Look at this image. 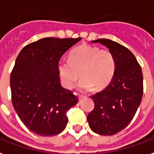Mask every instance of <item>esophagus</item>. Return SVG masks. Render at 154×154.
<instances>
[{
    "instance_id": "1",
    "label": "esophagus",
    "mask_w": 154,
    "mask_h": 154,
    "mask_svg": "<svg viewBox=\"0 0 154 154\" xmlns=\"http://www.w3.org/2000/svg\"><path fill=\"white\" fill-rule=\"evenodd\" d=\"M75 94L78 96V98H79L80 100H81V99H82V98H85V95H82V94H78V93H75Z\"/></svg>"
}]
</instances>
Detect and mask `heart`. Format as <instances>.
Returning <instances> with one entry per match:
<instances>
[{"label": "heart", "mask_w": 154, "mask_h": 154, "mask_svg": "<svg viewBox=\"0 0 154 154\" xmlns=\"http://www.w3.org/2000/svg\"><path fill=\"white\" fill-rule=\"evenodd\" d=\"M116 68V58L111 50L90 45L80 46L71 51L69 60L58 62L59 75L64 86L73 88L82 76L78 85L82 90L106 88L113 78Z\"/></svg>", "instance_id": "b5f03b06"}]
</instances>
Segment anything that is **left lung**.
<instances>
[{
	"label": "left lung",
	"mask_w": 154,
	"mask_h": 154,
	"mask_svg": "<svg viewBox=\"0 0 154 154\" xmlns=\"http://www.w3.org/2000/svg\"><path fill=\"white\" fill-rule=\"evenodd\" d=\"M92 43H100L112 51L116 68L110 84L90 96L94 107L88 114L87 120L93 132L111 136L131 123L139 107L143 96L142 70L132 51L124 46L106 38Z\"/></svg>",
	"instance_id": "obj_1"
}]
</instances>
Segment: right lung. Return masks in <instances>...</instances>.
Here are the masks:
<instances>
[{"label":"right lung","instance_id":"right-lung-1","mask_svg":"<svg viewBox=\"0 0 154 154\" xmlns=\"http://www.w3.org/2000/svg\"><path fill=\"white\" fill-rule=\"evenodd\" d=\"M82 38H41L24 47L10 75L12 103L26 128L42 137L64 131L78 98L60 84L58 62Z\"/></svg>","mask_w":154,"mask_h":154}]
</instances>
